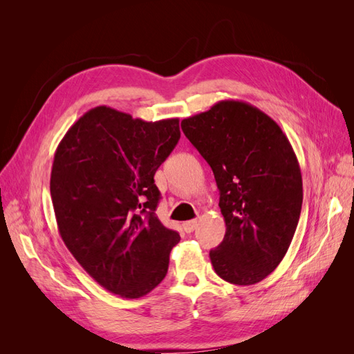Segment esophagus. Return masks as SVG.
Segmentation results:
<instances>
[{"label":"esophagus","instance_id":"34e87169","mask_svg":"<svg viewBox=\"0 0 354 354\" xmlns=\"http://www.w3.org/2000/svg\"><path fill=\"white\" fill-rule=\"evenodd\" d=\"M196 226H198V221L196 220H190V221H185L183 223V229H185L186 233L194 232L196 229Z\"/></svg>","mask_w":354,"mask_h":354}]
</instances>
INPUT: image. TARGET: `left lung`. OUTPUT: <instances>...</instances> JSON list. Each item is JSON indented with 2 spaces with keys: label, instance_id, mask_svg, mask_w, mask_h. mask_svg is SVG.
Returning <instances> with one entry per match:
<instances>
[{
  "label": "left lung",
  "instance_id": "obj_1",
  "mask_svg": "<svg viewBox=\"0 0 354 354\" xmlns=\"http://www.w3.org/2000/svg\"><path fill=\"white\" fill-rule=\"evenodd\" d=\"M181 130L220 190L226 234L209 251L214 270L234 285L261 282L282 261L301 212V169L291 143L269 115L239 100L186 118Z\"/></svg>",
  "mask_w": 354,
  "mask_h": 354
}]
</instances>
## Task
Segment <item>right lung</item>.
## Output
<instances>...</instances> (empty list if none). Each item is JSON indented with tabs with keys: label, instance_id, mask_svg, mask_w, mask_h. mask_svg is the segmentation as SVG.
<instances>
[{
	"label": "right lung",
	"instance_id": "add662e5",
	"mask_svg": "<svg viewBox=\"0 0 354 354\" xmlns=\"http://www.w3.org/2000/svg\"><path fill=\"white\" fill-rule=\"evenodd\" d=\"M178 138V118L146 122L97 106L56 149L50 194L59 233L112 294L140 298L167 274L180 234L155 216L160 194L153 176Z\"/></svg>",
	"mask_w": 354,
	"mask_h": 354
}]
</instances>
